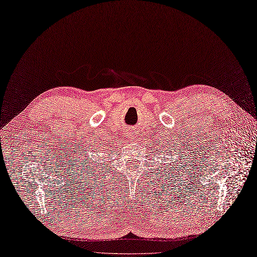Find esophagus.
I'll list each match as a JSON object with an SVG mask.
<instances>
[{
	"label": "esophagus",
	"mask_w": 257,
	"mask_h": 257,
	"mask_svg": "<svg viewBox=\"0 0 257 257\" xmlns=\"http://www.w3.org/2000/svg\"><path fill=\"white\" fill-rule=\"evenodd\" d=\"M128 138L131 139V141H134V137H135V134H134V131L133 130H128Z\"/></svg>",
	"instance_id": "1"
}]
</instances>
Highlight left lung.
<instances>
[{"mask_svg":"<svg viewBox=\"0 0 257 257\" xmlns=\"http://www.w3.org/2000/svg\"><path fill=\"white\" fill-rule=\"evenodd\" d=\"M160 142V141H159ZM160 144H161V142H160ZM159 146V145H158ZM160 149H161V147H160ZM168 168V167H167ZM174 168V167H173ZM164 172H165V169H164ZM167 173V172H166ZM168 175H170V176H172V177H174V175H176V173H175V170L174 169H172V173H170V172H168ZM179 175H180V173H179ZM179 177V176H178ZM170 180H168V182H169ZM177 181V180H176Z\"/></svg>","mask_w":257,"mask_h":257,"instance_id":"8db88e82","label":"left lung"}]
</instances>
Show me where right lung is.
<instances>
[{"instance_id":"1","label":"right lung","mask_w":257,"mask_h":257,"mask_svg":"<svg viewBox=\"0 0 257 257\" xmlns=\"http://www.w3.org/2000/svg\"><path fill=\"white\" fill-rule=\"evenodd\" d=\"M73 168L76 169V172H77L76 177L77 176L80 178L87 177V179H90V176H91L89 170H91V173H92V170L94 169L90 159L85 158V154H81L80 159H78V161L76 162V166H74Z\"/></svg>"}]
</instances>
